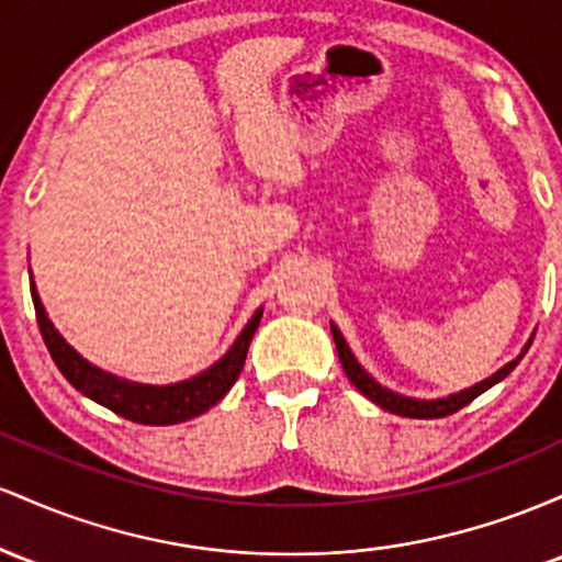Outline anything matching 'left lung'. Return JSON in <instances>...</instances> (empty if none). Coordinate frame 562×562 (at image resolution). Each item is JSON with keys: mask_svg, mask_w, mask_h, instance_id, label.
<instances>
[{"mask_svg": "<svg viewBox=\"0 0 562 562\" xmlns=\"http://www.w3.org/2000/svg\"><path fill=\"white\" fill-rule=\"evenodd\" d=\"M331 337H334V345H337V352H339V361H342V369L345 374H348V380L356 384L358 393H363L366 398L371 403H376V406H382L384 412H393L398 414V417H412V419H438V417H449V414L459 412V408H464L468 403H472L477 398V395L485 393L488 387H494L496 382H502L504 376L509 374V371L515 369V366L520 363V358L526 356L528 348H531L533 339H528V345L522 348V352L515 361H509L507 366H502L499 371H496L494 376H488V380L472 384V387L462 390V393L457 395H449V398H438V401H417V398H406V395H398L393 393V390L382 387L380 382L374 380V376L369 374V371L363 369L361 363L356 361V356H352L348 342H345L342 331L337 329V326L331 324Z\"/></svg>", "mask_w": 562, "mask_h": 562, "instance_id": "left-lung-1", "label": "left lung"}]
</instances>
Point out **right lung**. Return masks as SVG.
Returning a JSON list of instances; mask_svg holds the SVG:
<instances>
[{"instance_id": "obj_1", "label": "right lung", "mask_w": 562, "mask_h": 562, "mask_svg": "<svg viewBox=\"0 0 562 562\" xmlns=\"http://www.w3.org/2000/svg\"><path fill=\"white\" fill-rule=\"evenodd\" d=\"M31 300H34L36 324H40L42 339L47 345L49 356H53L55 366L60 374L66 376L81 395L92 398L100 406L111 408L119 417L137 422V425H178V422L193 419L199 414L210 412L217 401L225 398V393L233 387V382L241 374L244 361H247V350L251 337H255L257 326H260L262 307L251 315V321L238 334L236 342L231 350L212 363L210 369L201 374L191 376L186 382L175 384H137L130 380H119V376L109 374V371L98 369L90 361L79 356L60 331L55 329L53 321L47 318L40 294H36V283L31 279Z\"/></svg>"}]
</instances>
